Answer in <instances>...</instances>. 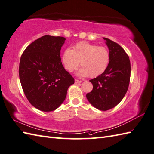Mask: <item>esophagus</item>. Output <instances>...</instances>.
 Returning a JSON list of instances; mask_svg holds the SVG:
<instances>
[{
  "instance_id": "34e87169",
  "label": "esophagus",
  "mask_w": 154,
  "mask_h": 154,
  "mask_svg": "<svg viewBox=\"0 0 154 154\" xmlns=\"http://www.w3.org/2000/svg\"><path fill=\"white\" fill-rule=\"evenodd\" d=\"M81 83V81L78 80V79H75V84H79Z\"/></svg>"
}]
</instances>
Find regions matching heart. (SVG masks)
Segmentation results:
<instances>
[{"mask_svg": "<svg viewBox=\"0 0 154 154\" xmlns=\"http://www.w3.org/2000/svg\"><path fill=\"white\" fill-rule=\"evenodd\" d=\"M110 52L105 47L80 42L73 49L67 48L62 55V62L69 72H73L82 66L77 75L79 77H96L106 69L110 62Z\"/></svg>", "mask_w": 154, "mask_h": 154, "instance_id": "b5f03b06", "label": "heart"}]
</instances>
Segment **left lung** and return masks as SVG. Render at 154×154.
<instances>
[{
  "label": "left lung",
  "instance_id": "obj_1",
  "mask_svg": "<svg viewBox=\"0 0 154 154\" xmlns=\"http://www.w3.org/2000/svg\"><path fill=\"white\" fill-rule=\"evenodd\" d=\"M103 39L110 52L109 65L102 74L89 81L93 88L86 97L94 107L104 111L116 106L126 94L131 66L128 55L119 44L108 38Z\"/></svg>",
  "mask_w": 154,
  "mask_h": 154
}]
</instances>
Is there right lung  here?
<instances>
[{"label":"right lung","instance_id":"obj_1","mask_svg":"<svg viewBox=\"0 0 154 154\" xmlns=\"http://www.w3.org/2000/svg\"><path fill=\"white\" fill-rule=\"evenodd\" d=\"M65 40L63 37L44 35L25 49L20 61L19 77L25 95L32 106L44 112L57 109L75 83L61 61Z\"/></svg>","mask_w":154,"mask_h":154}]
</instances>
